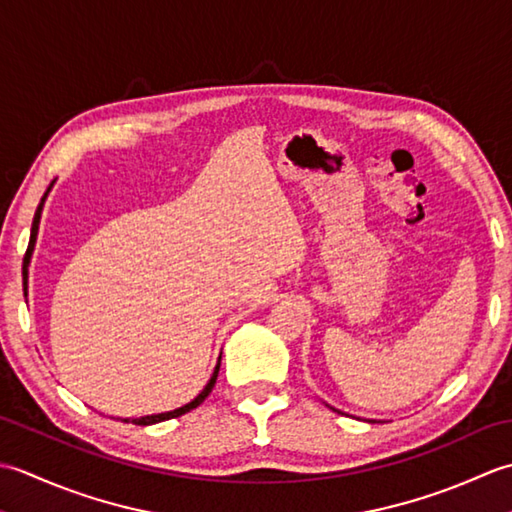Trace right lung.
I'll use <instances>...</instances> for the list:
<instances>
[{
  "instance_id": "add662e5",
  "label": "right lung",
  "mask_w": 512,
  "mask_h": 512,
  "mask_svg": "<svg viewBox=\"0 0 512 512\" xmlns=\"http://www.w3.org/2000/svg\"><path fill=\"white\" fill-rule=\"evenodd\" d=\"M50 189H52V184L48 187V191L43 193V198H41V202H39V206H37V213H35V220H32V231H30V242H28V250H26V257H24V268H21V275H24V295L28 297V266H30V257H32V250H35V242H37V233H39V220H41V211H43V202H46V198H48V193H50ZM222 358V356H220ZM220 358H217V365H215V369H213V376L209 378V383H206V387L200 391L198 396H195L191 402H187V405H182V407H178V409H173V411H165V413H154V416H143V418H134L132 422L134 424H140V427H147V424H156V422H162V420H171V418H178V416H182V413H187V411H191V409H195L198 405H202L204 402V398L211 394V389H213V385H215V380H217V372H220ZM127 422V420H125Z\"/></svg>"
}]
</instances>
